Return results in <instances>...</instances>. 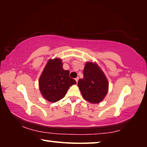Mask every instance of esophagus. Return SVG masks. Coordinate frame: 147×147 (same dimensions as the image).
Wrapping results in <instances>:
<instances>
[{"instance_id":"esophagus-1","label":"esophagus","mask_w":147,"mask_h":147,"mask_svg":"<svg viewBox=\"0 0 147 147\" xmlns=\"http://www.w3.org/2000/svg\"><path fill=\"white\" fill-rule=\"evenodd\" d=\"M78 80H79V78H78V77H76V78H75V80H76V82H78Z\"/></svg>"}]
</instances>
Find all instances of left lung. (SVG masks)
Masks as SVG:
<instances>
[{
    "instance_id": "1",
    "label": "left lung",
    "mask_w": 147,
    "mask_h": 147,
    "mask_svg": "<svg viewBox=\"0 0 147 147\" xmlns=\"http://www.w3.org/2000/svg\"><path fill=\"white\" fill-rule=\"evenodd\" d=\"M78 86L86 100L98 104L103 100L108 91V81L96 63L87 62L84 69V78L79 79Z\"/></svg>"
}]
</instances>
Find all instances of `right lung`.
Instances as JSON below:
<instances>
[{
  "instance_id": "add662e5",
  "label": "right lung",
  "mask_w": 147,
  "mask_h": 147,
  "mask_svg": "<svg viewBox=\"0 0 147 147\" xmlns=\"http://www.w3.org/2000/svg\"><path fill=\"white\" fill-rule=\"evenodd\" d=\"M60 59H49L39 79V87L43 97L51 102L63 98L69 87L76 81L69 77V71L64 70Z\"/></svg>"
}]
</instances>
